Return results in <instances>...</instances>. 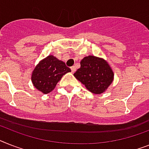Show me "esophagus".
Listing matches in <instances>:
<instances>
[{
	"label": "esophagus",
	"instance_id": "34e87169",
	"mask_svg": "<svg viewBox=\"0 0 149 149\" xmlns=\"http://www.w3.org/2000/svg\"><path fill=\"white\" fill-rule=\"evenodd\" d=\"M71 70H72V73H74L76 71V68L74 66H72V67H71Z\"/></svg>",
	"mask_w": 149,
	"mask_h": 149
}]
</instances>
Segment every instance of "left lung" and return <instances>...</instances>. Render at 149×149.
<instances>
[{"label": "left lung", "instance_id": "left-lung-1", "mask_svg": "<svg viewBox=\"0 0 149 149\" xmlns=\"http://www.w3.org/2000/svg\"><path fill=\"white\" fill-rule=\"evenodd\" d=\"M79 81L93 94L104 92L113 81V72L103 58L89 55L81 61V68L74 74Z\"/></svg>", "mask_w": 149, "mask_h": 149}]
</instances>
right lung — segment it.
<instances>
[{
	"label": "right lung",
	"instance_id": "1",
	"mask_svg": "<svg viewBox=\"0 0 149 149\" xmlns=\"http://www.w3.org/2000/svg\"><path fill=\"white\" fill-rule=\"evenodd\" d=\"M71 72L63 61L57 59L53 55L42 60L32 74V82L35 88L43 94H48L55 88L61 77Z\"/></svg>",
	"mask_w": 149,
	"mask_h": 149
}]
</instances>
